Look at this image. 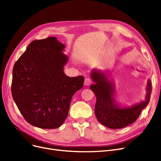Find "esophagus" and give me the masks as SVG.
Here are the masks:
<instances>
[{
    "instance_id": "1",
    "label": "esophagus",
    "mask_w": 161,
    "mask_h": 161,
    "mask_svg": "<svg viewBox=\"0 0 161 161\" xmlns=\"http://www.w3.org/2000/svg\"><path fill=\"white\" fill-rule=\"evenodd\" d=\"M91 83H92V80L89 78H86L85 81H84V84H85V86H89L90 84H91Z\"/></svg>"
}]
</instances>
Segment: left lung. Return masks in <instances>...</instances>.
<instances>
[{
    "label": "left lung",
    "mask_w": 161,
    "mask_h": 161,
    "mask_svg": "<svg viewBox=\"0 0 161 161\" xmlns=\"http://www.w3.org/2000/svg\"><path fill=\"white\" fill-rule=\"evenodd\" d=\"M91 77L95 82L90 86L97 98L95 114L98 121L108 128L118 129L132 124L149 104L152 91L149 80L147 83L144 100L131 106L121 107L115 99V87L107 72L93 69Z\"/></svg>",
    "instance_id": "1"
}]
</instances>
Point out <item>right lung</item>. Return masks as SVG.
<instances>
[{
  "mask_svg": "<svg viewBox=\"0 0 161 161\" xmlns=\"http://www.w3.org/2000/svg\"><path fill=\"white\" fill-rule=\"evenodd\" d=\"M56 37L32 41L14 64L12 94L29 123L57 129L67 117L72 98L83 86L84 77H69L64 67L69 57Z\"/></svg>",
  "mask_w": 161,
  "mask_h": 161,
  "instance_id": "add662e5",
  "label": "right lung"
}]
</instances>
